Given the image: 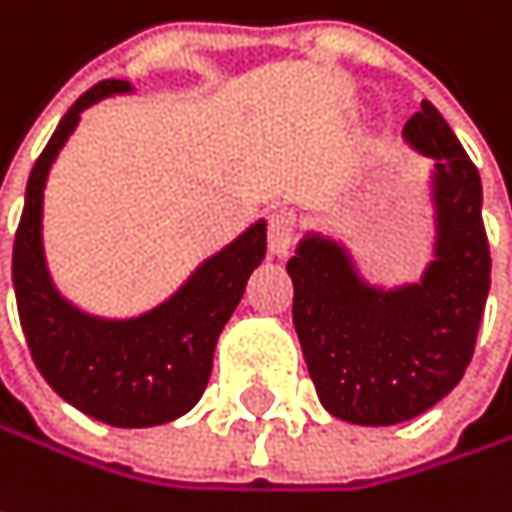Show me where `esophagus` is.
Segmentation results:
<instances>
[{
	"label": "esophagus",
	"instance_id": "34e87169",
	"mask_svg": "<svg viewBox=\"0 0 512 512\" xmlns=\"http://www.w3.org/2000/svg\"><path fill=\"white\" fill-rule=\"evenodd\" d=\"M296 234V213L287 208H275L269 213V252L275 257H284L293 246Z\"/></svg>",
	"mask_w": 512,
	"mask_h": 512
}]
</instances>
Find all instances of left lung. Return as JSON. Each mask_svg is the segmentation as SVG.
<instances>
[{"instance_id": "left-lung-1", "label": "left lung", "mask_w": 512, "mask_h": 512, "mask_svg": "<svg viewBox=\"0 0 512 512\" xmlns=\"http://www.w3.org/2000/svg\"><path fill=\"white\" fill-rule=\"evenodd\" d=\"M401 137L428 158L434 246L422 275L375 284L340 237L313 228L287 263L293 325L319 401L331 416L369 428L416 419L460 384L489 296L475 163L431 102Z\"/></svg>"}]
</instances>
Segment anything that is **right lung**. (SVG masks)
<instances>
[{
	"instance_id": "obj_1",
	"label": "right lung",
	"mask_w": 512,
	"mask_h": 512,
	"mask_svg": "<svg viewBox=\"0 0 512 512\" xmlns=\"http://www.w3.org/2000/svg\"><path fill=\"white\" fill-rule=\"evenodd\" d=\"M125 93H134L131 81L117 78L90 87L34 163L14 240V293L25 343L55 393L105 425L152 428L184 416L205 393L216 340L266 257V219L205 257L175 293L137 316H99L70 302L43 249L46 181L81 114Z\"/></svg>"
}]
</instances>
